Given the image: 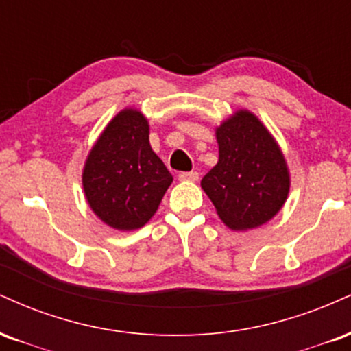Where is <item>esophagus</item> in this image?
<instances>
[{"label":"esophagus","instance_id":"esophagus-1","mask_svg":"<svg viewBox=\"0 0 351 351\" xmlns=\"http://www.w3.org/2000/svg\"><path fill=\"white\" fill-rule=\"evenodd\" d=\"M179 180H182V182H195V180H199V172H180Z\"/></svg>","mask_w":351,"mask_h":351}]
</instances>
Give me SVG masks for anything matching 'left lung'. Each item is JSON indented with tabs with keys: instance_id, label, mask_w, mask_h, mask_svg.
<instances>
[{
	"instance_id": "obj_1",
	"label": "left lung",
	"mask_w": 351,
	"mask_h": 351,
	"mask_svg": "<svg viewBox=\"0 0 351 351\" xmlns=\"http://www.w3.org/2000/svg\"><path fill=\"white\" fill-rule=\"evenodd\" d=\"M218 162L202 189L220 220L234 232L267 223L286 204L291 174L274 136L250 110H237L215 128Z\"/></svg>"
}]
</instances>
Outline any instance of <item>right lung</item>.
I'll return each mask as SVG.
<instances>
[{"mask_svg":"<svg viewBox=\"0 0 351 351\" xmlns=\"http://www.w3.org/2000/svg\"><path fill=\"white\" fill-rule=\"evenodd\" d=\"M171 184V172L149 144V121L133 106L110 119L82 172L88 207L119 232L146 225Z\"/></svg>","mask_w":351,"mask_h":351,"instance_id":"obj_1","label":"right lung"}]
</instances>
